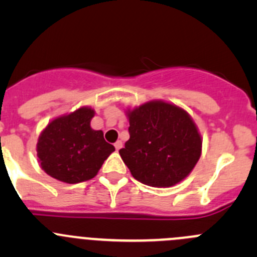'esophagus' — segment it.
<instances>
[{
	"mask_svg": "<svg viewBox=\"0 0 257 257\" xmlns=\"http://www.w3.org/2000/svg\"><path fill=\"white\" fill-rule=\"evenodd\" d=\"M114 147H115V149H116V150H119V149H120L121 147H123V143H121L120 141H116V142H115V144H114Z\"/></svg>",
	"mask_w": 257,
	"mask_h": 257,
	"instance_id": "obj_1",
	"label": "esophagus"
}]
</instances>
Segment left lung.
Instances as JSON below:
<instances>
[{"mask_svg":"<svg viewBox=\"0 0 257 257\" xmlns=\"http://www.w3.org/2000/svg\"><path fill=\"white\" fill-rule=\"evenodd\" d=\"M125 113L131 137L119 154L134 179L169 188L193 172L203 139L185 109L165 100H149Z\"/></svg>","mask_w":257,"mask_h":257,"instance_id":"1","label":"left lung"}]
</instances>
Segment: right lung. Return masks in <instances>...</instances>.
Wrapping results in <instances>:
<instances>
[{
	"mask_svg": "<svg viewBox=\"0 0 257 257\" xmlns=\"http://www.w3.org/2000/svg\"><path fill=\"white\" fill-rule=\"evenodd\" d=\"M92 107H80L52 119L38 137L37 157L49 177L67 184L90 180L104 160L115 150L104 141L102 131H94Z\"/></svg>",
	"mask_w": 257,
	"mask_h": 257,
	"instance_id": "1",
	"label": "right lung"
}]
</instances>
